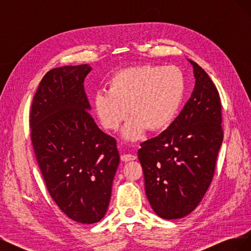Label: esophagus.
Segmentation results:
<instances>
[{
	"mask_svg": "<svg viewBox=\"0 0 251 251\" xmlns=\"http://www.w3.org/2000/svg\"><path fill=\"white\" fill-rule=\"evenodd\" d=\"M137 158V156L136 155H133V154H124L123 156H121V160L123 161H133L135 160V159Z\"/></svg>",
	"mask_w": 251,
	"mask_h": 251,
	"instance_id": "34e87169",
	"label": "esophagus"
}]
</instances>
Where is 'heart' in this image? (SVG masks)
Masks as SVG:
<instances>
[{
	"label": "heart",
	"instance_id": "obj_1",
	"mask_svg": "<svg viewBox=\"0 0 251 251\" xmlns=\"http://www.w3.org/2000/svg\"><path fill=\"white\" fill-rule=\"evenodd\" d=\"M185 93L182 72L174 66L142 65L116 72L110 78L107 93L94 97L93 107L107 130H116L127 116L124 128L127 140H137L148 130H165L177 116Z\"/></svg>",
	"mask_w": 251,
	"mask_h": 251
}]
</instances>
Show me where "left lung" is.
<instances>
[{"instance_id": "1", "label": "left lung", "mask_w": 251, "mask_h": 251, "mask_svg": "<svg viewBox=\"0 0 251 251\" xmlns=\"http://www.w3.org/2000/svg\"><path fill=\"white\" fill-rule=\"evenodd\" d=\"M196 85L178 117L157 137L140 144L138 159L151 208L166 220L187 216L211 183L223 141L218 90L193 60Z\"/></svg>"}]
</instances>
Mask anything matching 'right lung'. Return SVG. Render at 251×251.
<instances>
[{
    "label": "right lung",
    "mask_w": 251,
    "mask_h": 251,
    "mask_svg": "<svg viewBox=\"0 0 251 251\" xmlns=\"http://www.w3.org/2000/svg\"><path fill=\"white\" fill-rule=\"evenodd\" d=\"M89 65L65 66L42 78L30 111L37 163L52 199L73 221L93 224L107 212L119 164L116 140L89 112Z\"/></svg>",
    "instance_id": "obj_1"
}]
</instances>
